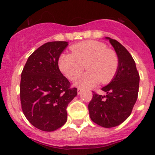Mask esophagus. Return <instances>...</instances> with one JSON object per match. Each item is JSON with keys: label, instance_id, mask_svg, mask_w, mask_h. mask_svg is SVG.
<instances>
[{"label": "esophagus", "instance_id": "1", "mask_svg": "<svg viewBox=\"0 0 155 155\" xmlns=\"http://www.w3.org/2000/svg\"><path fill=\"white\" fill-rule=\"evenodd\" d=\"M77 93H78V94H80L82 93V89L79 88H79L77 89Z\"/></svg>", "mask_w": 155, "mask_h": 155}]
</instances>
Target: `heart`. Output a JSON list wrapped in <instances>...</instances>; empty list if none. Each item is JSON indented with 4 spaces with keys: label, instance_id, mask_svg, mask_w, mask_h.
I'll return each mask as SVG.
<instances>
[{
    "label": "heart",
    "instance_id": "1",
    "mask_svg": "<svg viewBox=\"0 0 155 155\" xmlns=\"http://www.w3.org/2000/svg\"><path fill=\"white\" fill-rule=\"evenodd\" d=\"M73 53H64L58 59L61 71L70 80L74 81L85 68L76 85L81 87H91L100 82L106 84L112 80L118 71L119 58L113 49L107 48L102 42L85 40L70 47Z\"/></svg>",
    "mask_w": 155,
    "mask_h": 155
}]
</instances>
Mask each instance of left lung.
<instances>
[{
    "label": "left lung",
    "instance_id": "8db88e82",
    "mask_svg": "<svg viewBox=\"0 0 155 155\" xmlns=\"http://www.w3.org/2000/svg\"><path fill=\"white\" fill-rule=\"evenodd\" d=\"M114 47L119 58L116 75L110 83L101 88L107 95L93 91L88 104L92 121L103 127H116L130 116L137 100L140 74L129 51L117 40L106 37Z\"/></svg>",
    "mask_w": 155,
    "mask_h": 155
}]
</instances>
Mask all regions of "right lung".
I'll use <instances>...</instances> for the list:
<instances>
[{
  "instance_id": "1",
  "label": "right lung",
  "mask_w": 155,
  "mask_h": 155,
  "mask_svg": "<svg viewBox=\"0 0 155 155\" xmlns=\"http://www.w3.org/2000/svg\"><path fill=\"white\" fill-rule=\"evenodd\" d=\"M68 42H48L29 56L21 74L20 100L28 121L43 131L55 130L66 123L67 107L77 95L58 68Z\"/></svg>"
}]
</instances>
